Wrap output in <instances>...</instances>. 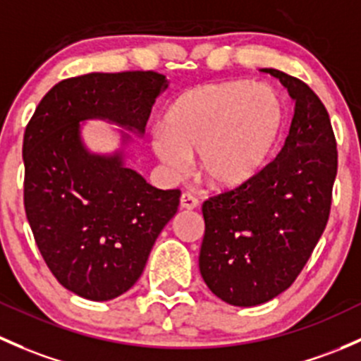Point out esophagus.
Segmentation results:
<instances>
[{
    "label": "esophagus",
    "mask_w": 361,
    "mask_h": 361,
    "mask_svg": "<svg viewBox=\"0 0 361 361\" xmlns=\"http://www.w3.org/2000/svg\"><path fill=\"white\" fill-rule=\"evenodd\" d=\"M180 206L181 209H197L199 207V199H195L192 193L185 192L180 199Z\"/></svg>",
    "instance_id": "esophagus-1"
}]
</instances>
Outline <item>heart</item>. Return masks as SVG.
Segmentation results:
<instances>
[{
  "label": "heart",
  "mask_w": 361,
  "mask_h": 361,
  "mask_svg": "<svg viewBox=\"0 0 361 361\" xmlns=\"http://www.w3.org/2000/svg\"><path fill=\"white\" fill-rule=\"evenodd\" d=\"M286 105L270 86L249 81L207 82L169 105L166 131L152 147L168 168L187 169L199 154V176L216 190L242 187L261 173L286 130Z\"/></svg>",
  "instance_id": "heart-1"
}]
</instances>
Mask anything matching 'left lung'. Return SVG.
<instances>
[{"mask_svg":"<svg viewBox=\"0 0 361 361\" xmlns=\"http://www.w3.org/2000/svg\"><path fill=\"white\" fill-rule=\"evenodd\" d=\"M263 72L295 102L289 136L254 180L202 204L200 275L233 306L263 305L294 283L327 226L337 174L336 136L317 93L282 71Z\"/></svg>","mask_w":361,"mask_h":361,"instance_id":"8db88e82","label":"left lung"}]
</instances>
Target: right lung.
<instances>
[{"mask_svg": "<svg viewBox=\"0 0 361 361\" xmlns=\"http://www.w3.org/2000/svg\"><path fill=\"white\" fill-rule=\"evenodd\" d=\"M166 88L154 71L63 79L25 128L24 207L34 240L53 276L85 299L109 301L135 286L181 192L152 187L124 166L123 152L91 154L79 123L107 119L142 135Z\"/></svg>", "mask_w": 361, "mask_h": 361, "instance_id": "obj_1", "label": "right lung"}]
</instances>
